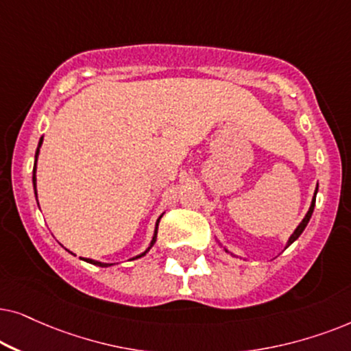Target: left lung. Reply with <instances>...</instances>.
Instances as JSON below:
<instances>
[{
	"mask_svg": "<svg viewBox=\"0 0 351 351\" xmlns=\"http://www.w3.org/2000/svg\"><path fill=\"white\" fill-rule=\"evenodd\" d=\"M316 194H317V184H316L315 194H313V199H311V205H310V208H308V212H306L305 217H303V219H302V221H300V224H298V226L295 228V231H293L292 234H291V237H289V241L286 242V247H284V250H286L287 247L291 245V244H293V242H295V241L298 239V237H300V234H302V232H303V230H305V228H306V224H308V221H310V218H311V215H313V210H315ZM215 239H217V237H215ZM217 242H218V245L221 247V249H223L224 252H228V254H231V255H234V256H236V254H232V252L228 250L226 247H223V244H221V242H219L218 239H217Z\"/></svg>",
	"mask_w": 351,
	"mask_h": 351,
	"instance_id": "1",
	"label": "left lung"
}]
</instances>
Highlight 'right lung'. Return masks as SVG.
<instances>
[{"label": "right lung", "mask_w": 351, "mask_h": 351, "mask_svg": "<svg viewBox=\"0 0 351 351\" xmlns=\"http://www.w3.org/2000/svg\"><path fill=\"white\" fill-rule=\"evenodd\" d=\"M41 144H43V136L40 138V143H38V147H36V152H35V163H34V178H32V181H34V189H35V197H36V160H38V156H40V147H41ZM163 217V213L160 215V217L157 218V221H156V230H154V236H152V239H151V242H149V247L146 250L143 252V254H139V255H136V256H133L132 260H136V258H141V256H144L147 254L149 250H151V247L156 244V239H157V228H158V221H160V218ZM82 260H85L86 263H91V265H96V266H101V268H107V266H114L115 263H104V261H97V260H91V258H82Z\"/></svg>", "instance_id": "add662e5"}]
</instances>
